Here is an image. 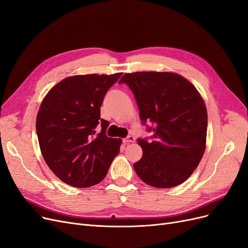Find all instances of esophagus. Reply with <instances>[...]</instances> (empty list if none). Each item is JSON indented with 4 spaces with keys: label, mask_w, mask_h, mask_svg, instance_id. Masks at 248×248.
<instances>
[{
    "label": "esophagus",
    "mask_w": 248,
    "mask_h": 248,
    "mask_svg": "<svg viewBox=\"0 0 248 248\" xmlns=\"http://www.w3.org/2000/svg\"><path fill=\"white\" fill-rule=\"evenodd\" d=\"M134 141H135V139H134V136H132V135L127 136L126 139L123 140L124 143H130V142H134Z\"/></svg>",
    "instance_id": "1"
}]
</instances>
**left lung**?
<instances>
[{"instance_id": "obj_1", "label": "left lung", "mask_w": 248, "mask_h": 248, "mask_svg": "<svg viewBox=\"0 0 248 248\" xmlns=\"http://www.w3.org/2000/svg\"><path fill=\"white\" fill-rule=\"evenodd\" d=\"M119 83L132 91L151 140L139 139L142 157L133 164L142 182L155 187H172L191 176L206 146L207 110L194 85L177 74L136 72Z\"/></svg>"}]
</instances>
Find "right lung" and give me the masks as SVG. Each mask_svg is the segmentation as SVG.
Segmentation results:
<instances>
[{
	"label": "right lung",
	"mask_w": 248,
	"mask_h": 248,
	"mask_svg": "<svg viewBox=\"0 0 248 248\" xmlns=\"http://www.w3.org/2000/svg\"><path fill=\"white\" fill-rule=\"evenodd\" d=\"M121 75L69 77L42 101L36 122L41 153L66 185L88 187L100 183L120 152L122 140L106 135L109 123L100 118V107ZM97 125L102 128L99 134L95 131Z\"/></svg>",
	"instance_id": "add662e5"
}]
</instances>
